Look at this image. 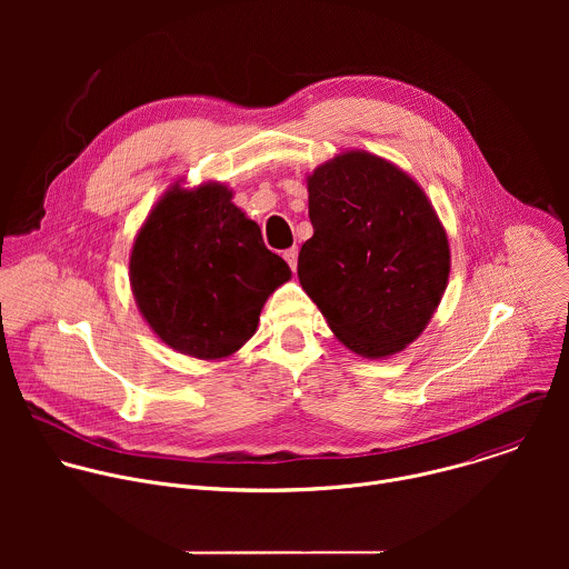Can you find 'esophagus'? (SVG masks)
I'll list each match as a JSON object with an SVG mask.
<instances>
[{"label":"esophagus","instance_id":"obj_1","mask_svg":"<svg viewBox=\"0 0 569 569\" xmlns=\"http://www.w3.org/2000/svg\"><path fill=\"white\" fill-rule=\"evenodd\" d=\"M297 257H299L297 248H290V250H286V252H283V259L288 261V266H290V270H292V272H297Z\"/></svg>","mask_w":569,"mask_h":569}]
</instances>
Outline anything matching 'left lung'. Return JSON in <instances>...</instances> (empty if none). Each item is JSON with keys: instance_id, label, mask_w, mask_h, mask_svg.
<instances>
[{"instance_id": "1", "label": "left lung", "mask_w": 569, "mask_h": 569, "mask_svg": "<svg viewBox=\"0 0 569 569\" xmlns=\"http://www.w3.org/2000/svg\"><path fill=\"white\" fill-rule=\"evenodd\" d=\"M299 283L353 353L380 360L430 323L450 274L448 233L419 182L367 150H347L308 178Z\"/></svg>"}]
</instances>
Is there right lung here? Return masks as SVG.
Masks as SVG:
<instances>
[{"instance_id":"right-lung-1","label":"right lung","mask_w":569,"mask_h":569,"mask_svg":"<svg viewBox=\"0 0 569 569\" xmlns=\"http://www.w3.org/2000/svg\"><path fill=\"white\" fill-rule=\"evenodd\" d=\"M220 182H176L150 209L130 252V288L154 336L198 360H222L259 327L292 272Z\"/></svg>"}]
</instances>
